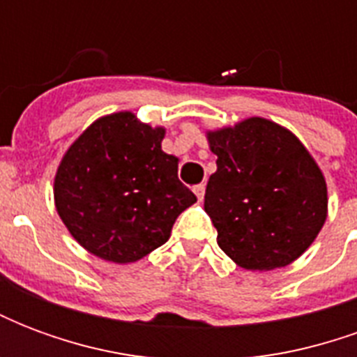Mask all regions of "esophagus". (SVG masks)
Masks as SVG:
<instances>
[{
    "label": "esophagus",
    "mask_w": 357,
    "mask_h": 357,
    "mask_svg": "<svg viewBox=\"0 0 357 357\" xmlns=\"http://www.w3.org/2000/svg\"><path fill=\"white\" fill-rule=\"evenodd\" d=\"M204 189H206V187L202 185V183L201 185H195L193 191H195V195L199 197V201H202V199H204Z\"/></svg>",
    "instance_id": "34e87169"
}]
</instances>
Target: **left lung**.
<instances>
[{"label": "left lung", "mask_w": 357, "mask_h": 357, "mask_svg": "<svg viewBox=\"0 0 357 357\" xmlns=\"http://www.w3.org/2000/svg\"><path fill=\"white\" fill-rule=\"evenodd\" d=\"M218 170L204 210L218 245L250 271L284 268L304 255L327 220V183L302 141L268 118L206 132Z\"/></svg>", "instance_id": "1"}]
</instances>
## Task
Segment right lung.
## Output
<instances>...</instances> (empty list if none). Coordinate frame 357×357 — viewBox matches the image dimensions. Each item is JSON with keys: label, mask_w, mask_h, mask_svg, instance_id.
<instances>
[{"label": "right lung", "mask_w": 357, "mask_h": 357, "mask_svg": "<svg viewBox=\"0 0 357 357\" xmlns=\"http://www.w3.org/2000/svg\"><path fill=\"white\" fill-rule=\"evenodd\" d=\"M164 133L130 110L112 112L86 128L59 164L55 208L97 258L137 262L170 239L179 214L197 202L178 179V156L162 151Z\"/></svg>", "instance_id": "obj_1"}]
</instances>
